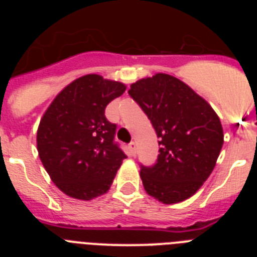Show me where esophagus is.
<instances>
[{"label":"esophagus","mask_w":257,"mask_h":257,"mask_svg":"<svg viewBox=\"0 0 257 257\" xmlns=\"http://www.w3.org/2000/svg\"><path fill=\"white\" fill-rule=\"evenodd\" d=\"M128 151H130L131 156H136V144L135 143H130V144H128Z\"/></svg>","instance_id":"obj_1"}]
</instances>
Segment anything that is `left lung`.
<instances>
[{
  "instance_id": "8db88e82",
  "label": "left lung",
  "mask_w": 257,
  "mask_h": 257,
  "mask_svg": "<svg viewBox=\"0 0 257 257\" xmlns=\"http://www.w3.org/2000/svg\"><path fill=\"white\" fill-rule=\"evenodd\" d=\"M128 94L160 138V154L140 178L149 196L172 205L192 197L216 165L224 134L212 106L179 78L157 73L131 85Z\"/></svg>"
}]
</instances>
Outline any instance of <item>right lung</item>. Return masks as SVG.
<instances>
[{
    "label": "right lung",
    "instance_id": "right-lung-1",
    "mask_svg": "<svg viewBox=\"0 0 257 257\" xmlns=\"http://www.w3.org/2000/svg\"><path fill=\"white\" fill-rule=\"evenodd\" d=\"M126 85L86 74L65 86L40 121L37 151L45 170L68 197L91 201L105 194L126 154L114 140L105 106Z\"/></svg>",
    "mask_w": 257,
    "mask_h": 257
}]
</instances>
